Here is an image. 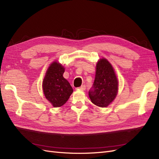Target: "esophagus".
<instances>
[{"mask_svg": "<svg viewBox=\"0 0 159 159\" xmlns=\"http://www.w3.org/2000/svg\"><path fill=\"white\" fill-rule=\"evenodd\" d=\"M79 90H86V86L85 85H82L81 86L77 88Z\"/></svg>", "mask_w": 159, "mask_h": 159, "instance_id": "34e87169", "label": "esophagus"}]
</instances>
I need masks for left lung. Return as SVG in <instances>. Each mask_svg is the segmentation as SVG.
I'll return each instance as SVG.
<instances>
[{"label": "left lung", "instance_id": "1", "mask_svg": "<svg viewBox=\"0 0 159 159\" xmlns=\"http://www.w3.org/2000/svg\"><path fill=\"white\" fill-rule=\"evenodd\" d=\"M96 70L94 82L89 91V95L93 104L105 107L115 99L118 81L111 65L106 59L98 61Z\"/></svg>", "mask_w": 159, "mask_h": 159}]
</instances>
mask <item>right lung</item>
Returning <instances> with one entry per match:
<instances>
[{"label": "right lung", "instance_id": "right-lung-1", "mask_svg": "<svg viewBox=\"0 0 159 159\" xmlns=\"http://www.w3.org/2000/svg\"><path fill=\"white\" fill-rule=\"evenodd\" d=\"M64 72L63 66L55 61L49 66L43 81L45 98L55 107L65 104L73 92L70 83L63 76Z\"/></svg>", "mask_w": 159, "mask_h": 159}]
</instances>
